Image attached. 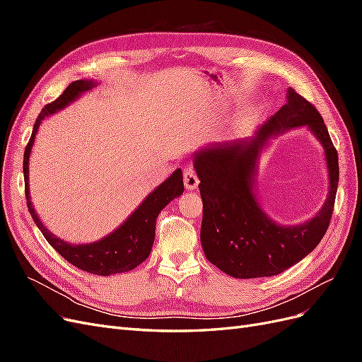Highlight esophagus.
I'll return each mask as SVG.
<instances>
[{"label": "esophagus", "instance_id": "34e87169", "mask_svg": "<svg viewBox=\"0 0 362 362\" xmlns=\"http://www.w3.org/2000/svg\"><path fill=\"white\" fill-rule=\"evenodd\" d=\"M198 184H199V178L196 172L192 168H187L184 170V185L187 190H194L198 189Z\"/></svg>", "mask_w": 362, "mask_h": 362}]
</instances>
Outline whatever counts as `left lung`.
Here are the masks:
<instances>
[{
  "label": "left lung",
  "mask_w": 362,
  "mask_h": 362,
  "mask_svg": "<svg viewBox=\"0 0 362 362\" xmlns=\"http://www.w3.org/2000/svg\"><path fill=\"white\" fill-rule=\"evenodd\" d=\"M298 126H308L325 149L330 193L311 221L282 227L262 211L253 180L257 156L267 140ZM193 163L201 181L204 254L226 275L240 279L279 275L320 243L334 211L338 154L320 113L294 89H288L287 103L250 140L208 145L196 152Z\"/></svg>",
  "instance_id": "obj_1"
}]
</instances>
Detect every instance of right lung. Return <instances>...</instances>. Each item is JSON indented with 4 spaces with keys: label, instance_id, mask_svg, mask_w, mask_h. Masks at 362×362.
<instances>
[{
    "label": "right lung",
    "instance_id": "right-lung-1",
    "mask_svg": "<svg viewBox=\"0 0 362 362\" xmlns=\"http://www.w3.org/2000/svg\"><path fill=\"white\" fill-rule=\"evenodd\" d=\"M93 86L95 81L92 80L74 81L66 87V90H64L56 101L42 108V112L35 122V127H33V133L24 152V180L28 211L33 217V221H35V223L40 229L43 237L47 238V242L56 249L64 259L69 261L72 266L78 267L84 272L93 273V275L108 276L115 275V273L133 270L149 257L152 243H154L156 237L157 217L163 208L172 199L182 194L184 184L182 170L177 169L166 181L160 184L154 192L146 196V199L139 205L137 210L131 214L122 225L115 229L112 234H108L93 243H66L64 240H60L51 231H48L47 226H43L39 216L36 214L35 206L31 205L28 190V161L33 144H35L36 133L43 119L62 110L63 107L69 105L83 92L90 90Z\"/></svg>",
    "mask_w": 362,
    "mask_h": 362
}]
</instances>
